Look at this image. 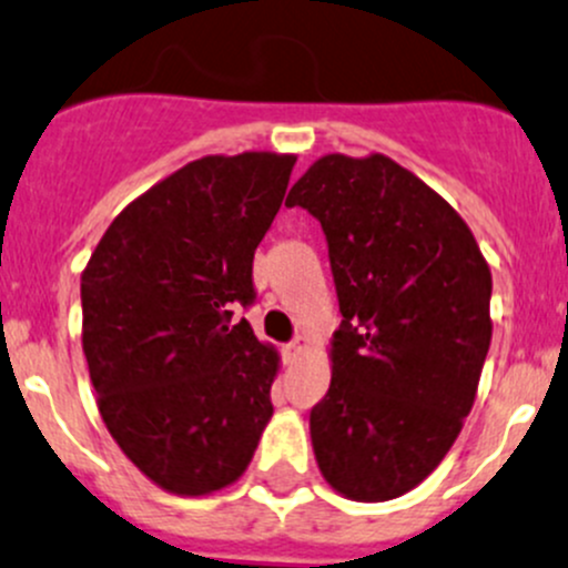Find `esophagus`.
Here are the masks:
<instances>
[{
	"mask_svg": "<svg viewBox=\"0 0 568 568\" xmlns=\"http://www.w3.org/2000/svg\"><path fill=\"white\" fill-rule=\"evenodd\" d=\"M308 344H312V342H308V338H306V336H297V338H295V342H292V344H290V347H286V355H290V358H292V361H295V358H301V355H306Z\"/></svg>",
	"mask_w": 568,
	"mask_h": 568,
	"instance_id": "1",
	"label": "esophagus"
}]
</instances>
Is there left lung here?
Returning <instances> with one entry per match:
<instances>
[{"mask_svg":"<svg viewBox=\"0 0 568 568\" xmlns=\"http://www.w3.org/2000/svg\"><path fill=\"white\" fill-rule=\"evenodd\" d=\"M286 204L323 224L342 325L314 405V457L338 495L394 500L459 437L493 338V273L470 226L388 155H323Z\"/></svg>","mask_w":568,"mask_h":568,"instance_id":"8db88e82","label":"left lung"}]
</instances>
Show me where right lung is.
<instances>
[{
  "instance_id": "add662e5",
  "label": "right lung",
  "mask_w": 568,
  "mask_h": 568,
  "mask_svg": "<svg viewBox=\"0 0 568 568\" xmlns=\"http://www.w3.org/2000/svg\"><path fill=\"white\" fill-rule=\"evenodd\" d=\"M292 153L204 155L133 199L81 273V347L128 459L172 495L243 476L273 415L278 353L230 306L254 301V251Z\"/></svg>"
}]
</instances>
